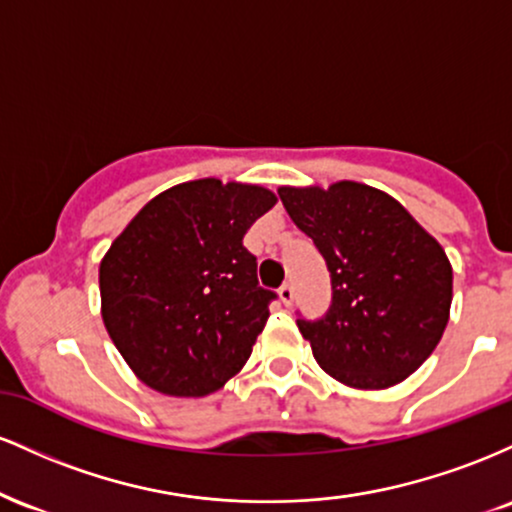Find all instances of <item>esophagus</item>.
I'll use <instances>...</instances> for the list:
<instances>
[{
	"instance_id": "obj_1",
	"label": "esophagus",
	"mask_w": 512,
	"mask_h": 512,
	"mask_svg": "<svg viewBox=\"0 0 512 512\" xmlns=\"http://www.w3.org/2000/svg\"><path fill=\"white\" fill-rule=\"evenodd\" d=\"M279 298H281V303H284V305H291V303H293V298H296V291H293L291 281H286V284L281 286V289H279Z\"/></svg>"
}]
</instances>
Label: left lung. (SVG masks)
<instances>
[{"mask_svg": "<svg viewBox=\"0 0 512 512\" xmlns=\"http://www.w3.org/2000/svg\"><path fill=\"white\" fill-rule=\"evenodd\" d=\"M279 197L330 269V310L320 320H296L315 361L358 390L402 383L448 325L445 250L397 199L361 182L279 187Z\"/></svg>", "mask_w": 512, "mask_h": 512, "instance_id": "left-lung-1", "label": "left lung"}]
</instances>
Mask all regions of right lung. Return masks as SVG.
<instances>
[{"mask_svg": "<svg viewBox=\"0 0 512 512\" xmlns=\"http://www.w3.org/2000/svg\"><path fill=\"white\" fill-rule=\"evenodd\" d=\"M274 204L260 185L182 182L151 199L105 252V330L151 390L204 397L245 366L276 293L257 281L243 236Z\"/></svg>", "mask_w": 512, "mask_h": 512, "instance_id": "add662e5", "label": "right lung"}]
</instances>
